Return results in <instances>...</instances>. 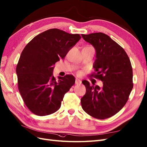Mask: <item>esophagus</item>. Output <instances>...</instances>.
I'll return each mask as SVG.
<instances>
[{
    "mask_svg": "<svg viewBox=\"0 0 147 147\" xmlns=\"http://www.w3.org/2000/svg\"><path fill=\"white\" fill-rule=\"evenodd\" d=\"M81 83H82V81L76 78V80H75V84H80Z\"/></svg>",
    "mask_w": 147,
    "mask_h": 147,
    "instance_id": "obj_1",
    "label": "esophagus"
}]
</instances>
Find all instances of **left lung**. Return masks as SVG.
Listing matches in <instances>:
<instances>
[{
  "label": "left lung",
  "mask_w": 147,
  "mask_h": 147,
  "mask_svg": "<svg viewBox=\"0 0 147 147\" xmlns=\"http://www.w3.org/2000/svg\"><path fill=\"white\" fill-rule=\"evenodd\" d=\"M83 38L94 47L95 72L90 76L102 82L103 86H91L82 81L86 94L81 99L83 110L97 119L110 118L121 110L133 88L132 68L124 49L102 32L82 34Z\"/></svg>",
  "instance_id": "left-lung-1"
}]
</instances>
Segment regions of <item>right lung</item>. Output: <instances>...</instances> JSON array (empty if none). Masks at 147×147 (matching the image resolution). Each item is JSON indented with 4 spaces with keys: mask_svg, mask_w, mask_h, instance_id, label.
<instances>
[{
    "mask_svg": "<svg viewBox=\"0 0 147 147\" xmlns=\"http://www.w3.org/2000/svg\"><path fill=\"white\" fill-rule=\"evenodd\" d=\"M81 38L58 29L37 35L22 51L16 65L18 86L25 105L34 114L45 116L61 107L64 94L75 82L72 75H53L54 65Z\"/></svg>",
    "mask_w": 147,
    "mask_h": 147,
    "instance_id": "obj_1",
    "label": "right lung"
}]
</instances>
